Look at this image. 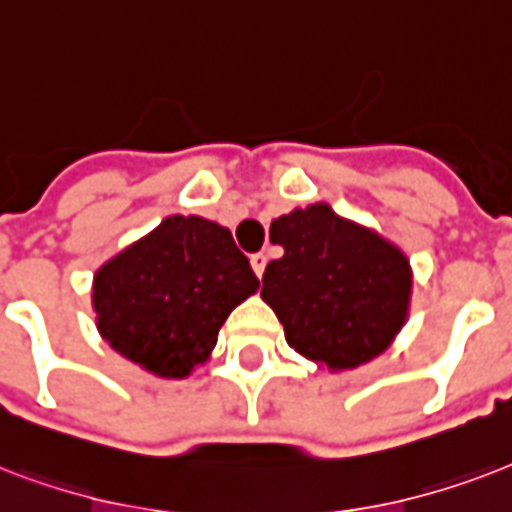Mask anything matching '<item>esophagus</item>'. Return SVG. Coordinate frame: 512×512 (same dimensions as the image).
Here are the masks:
<instances>
[{
    "instance_id": "esophagus-1",
    "label": "esophagus",
    "mask_w": 512,
    "mask_h": 512,
    "mask_svg": "<svg viewBox=\"0 0 512 512\" xmlns=\"http://www.w3.org/2000/svg\"><path fill=\"white\" fill-rule=\"evenodd\" d=\"M251 267H253V272H256V275H264V267H267V256H264V253H253L251 256Z\"/></svg>"
}]
</instances>
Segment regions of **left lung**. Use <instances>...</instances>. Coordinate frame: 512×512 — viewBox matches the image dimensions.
<instances>
[{
    "mask_svg": "<svg viewBox=\"0 0 512 512\" xmlns=\"http://www.w3.org/2000/svg\"><path fill=\"white\" fill-rule=\"evenodd\" d=\"M261 296L293 350L328 368H358L390 347L411 293L406 256L382 237L310 205L272 221Z\"/></svg>",
    "mask_w": 512,
    "mask_h": 512,
    "instance_id": "8db88e82",
    "label": "left lung"
}]
</instances>
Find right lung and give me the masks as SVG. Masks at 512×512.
<instances>
[{
	"label": "right lung",
	"instance_id": "obj_1",
	"mask_svg": "<svg viewBox=\"0 0 512 512\" xmlns=\"http://www.w3.org/2000/svg\"><path fill=\"white\" fill-rule=\"evenodd\" d=\"M256 288L259 277L229 229L170 216L98 269L93 307L98 331L120 355L157 376H186Z\"/></svg>",
	"mask_w": 512,
	"mask_h": 512
}]
</instances>
